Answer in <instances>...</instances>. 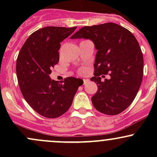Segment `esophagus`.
<instances>
[{"label": "esophagus", "instance_id": "1", "mask_svg": "<svg viewBox=\"0 0 157 157\" xmlns=\"http://www.w3.org/2000/svg\"><path fill=\"white\" fill-rule=\"evenodd\" d=\"M88 82H89L88 79H84V80H83V84H86Z\"/></svg>", "mask_w": 157, "mask_h": 157}]
</instances>
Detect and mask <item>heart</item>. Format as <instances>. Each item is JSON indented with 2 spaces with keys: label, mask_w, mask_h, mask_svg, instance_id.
<instances>
[{
  "label": "heart",
  "mask_w": 157,
  "mask_h": 157,
  "mask_svg": "<svg viewBox=\"0 0 157 157\" xmlns=\"http://www.w3.org/2000/svg\"><path fill=\"white\" fill-rule=\"evenodd\" d=\"M83 71H84V70H83V69H81V70H80V73H83Z\"/></svg>",
  "instance_id": "1"
}]
</instances>
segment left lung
<instances>
[{
  "label": "left lung",
  "instance_id": "left-lung-1",
  "mask_svg": "<svg viewBox=\"0 0 157 157\" xmlns=\"http://www.w3.org/2000/svg\"><path fill=\"white\" fill-rule=\"evenodd\" d=\"M71 39H90L97 50L94 77L90 78L98 85L91 99L95 109L109 115L125 110L143 80V55L134 35L116 23H106L82 27ZM105 74L110 79L102 82Z\"/></svg>",
  "mask_w": 157,
  "mask_h": 157
}]
</instances>
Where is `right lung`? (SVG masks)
<instances>
[{"label":"right lung","mask_w":157,"mask_h":157,"mask_svg":"<svg viewBox=\"0 0 157 157\" xmlns=\"http://www.w3.org/2000/svg\"><path fill=\"white\" fill-rule=\"evenodd\" d=\"M76 28L46 26L37 30L26 39L17 57L16 71L22 94L30 106L45 118H55L65 113L83 83L74 77L60 83L49 76L59 61L61 42Z\"/></svg>","instance_id":"add662e5"}]
</instances>
